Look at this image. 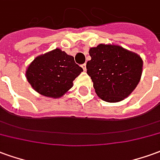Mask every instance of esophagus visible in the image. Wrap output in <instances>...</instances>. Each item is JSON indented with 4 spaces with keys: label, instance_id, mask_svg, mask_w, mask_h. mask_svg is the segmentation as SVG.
Instances as JSON below:
<instances>
[{
    "label": "esophagus",
    "instance_id": "1",
    "mask_svg": "<svg viewBox=\"0 0 160 160\" xmlns=\"http://www.w3.org/2000/svg\"><path fill=\"white\" fill-rule=\"evenodd\" d=\"M82 69H83V71H84V72H86V64L82 65Z\"/></svg>",
    "mask_w": 160,
    "mask_h": 160
}]
</instances>
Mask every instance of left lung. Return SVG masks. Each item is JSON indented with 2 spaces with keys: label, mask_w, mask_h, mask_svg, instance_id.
Returning <instances> with one entry per match:
<instances>
[{
  "label": "left lung",
  "mask_w": 160,
  "mask_h": 160,
  "mask_svg": "<svg viewBox=\"0 0 160 160\" xmlns=\"http://www.w3.org/2000/svg\"><path fill=\"white\" fill-rule=\"evenodd\" d=\"M91 59L86 65L95 93L107 102H118L139 83L143 61L136 53L114 44H99L89 48Z\"/></svg>",
  "instance_id": "1"
}]
</instances>
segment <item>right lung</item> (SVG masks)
Returning a JSON list of instances; mask_svg holds the SVG:
<instances>
[{
    "label": "right lung",
    "mask_w": 160,
    "mask_h": 160,
    "mask_svg": "<svg viewBox=\"0 0 160 160\" xmlns=\"http://www.w3.org/2000/svg\"><path fill=\"white\" fill-rule=\"evenodd\" d=\"M83 72L74 58L59 48L36 57L28 66L25 77L40 94L60 98L73 86V81Z\"/></svg>",
    "instance_id": "obj_1"
}]
</instances>
